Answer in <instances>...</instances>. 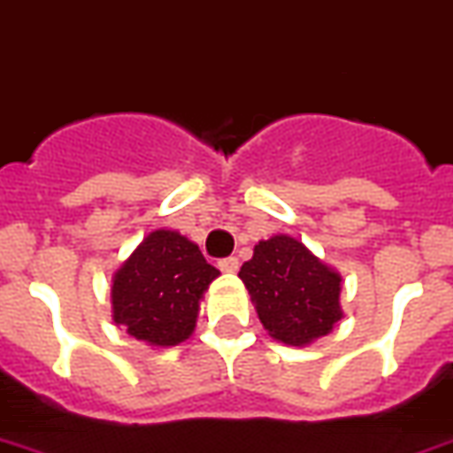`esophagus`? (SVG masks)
<instances>
[{
    "label": "esophagus",
    "instance_id": "1",
    "mask_svg": "<svg viewBox=\"0 0 453 453\" xmlns=\"http://www.w3.org/2000/svg\"><path fill=\"white\" fill-rule=\"evenodd\" d=\"M219 267H220V270H223V272H227V274H234V272L239 270V260L230 256V258H223V260H220Z\"/></svg>",
    "mask_w": 453,
    "mask_h": 453
}]
</instances>
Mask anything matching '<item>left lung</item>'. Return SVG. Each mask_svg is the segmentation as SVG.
I'll use <instances>...</instances> for the list:
<instances>
[{"label":"left lung","instance_id":"1","mask_svg":"<svg viewBox=\"0 0 453 453\" xmlns=\"http://www.w3.org/2000/svg\"><path fill=\"white\" fill-rule=\"evenodd\" d=\"M239 279L265 330L288 347H310L344 316L342 274L290 234L260 239Z\"/></svg>","mask_w":453,"mask_h":453}]
</instances>
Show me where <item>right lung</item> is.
Masks as SVG:
<instances>
[{
    "mask_svg": "<svg viewBox=\"0 0 453 453\" xmlns=\"http://www.w3.org/2000/svg\"><path fill=\"white\" fill-rule=\"evenodd\" d=\"M219 274L195 242L157 227L113 272V323L149 347H176L193 334L204 290Z\"/></svg>",
    "mask_w": 453,
    "mask_h": 453,
    "instance_id": "1",
    "label": "right lung"
}]
</instances>
